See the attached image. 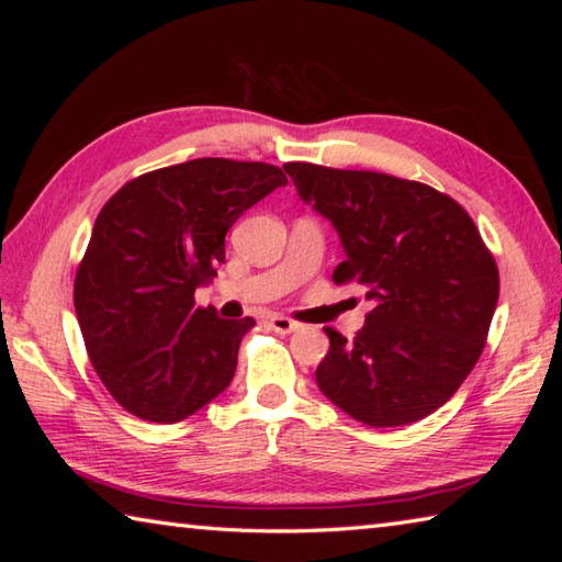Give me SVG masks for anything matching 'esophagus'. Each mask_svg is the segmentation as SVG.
Segmentation results:
<instances>
[{"label": "esophagus", "mask_w": 562, "mask_h": 562, "mask_svg": "<svg viewBox=\"0 0 562 562\" xmlns=\"http://www.w3.org/2000/svg\"><path fill=\"white\" fill-rule=\"evenodd\" d=\"M268 322H270V327L274 331H280V335H290V331H294V329L300 327L297 322H292L290 317H284V315H270Z\"/></svg>", "instance_id": "34e87169"}]
</instances>
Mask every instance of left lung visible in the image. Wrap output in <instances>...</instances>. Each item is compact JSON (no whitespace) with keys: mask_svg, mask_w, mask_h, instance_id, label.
Returning <instances> with one entry per match:
<instances>
[{"mask_svg":"<svg viewBox=\"0 0 562 562\" xmlns=\"http://www.w3.org/2000/svg\"><path fill=\"white\" fill-rule=\"evenodd\" d=\"M284 170L345 247L331 278L372 304L351 341L325 329L319 392L374 429L434 414L471 374L498 304V268L479 227L416 180L312 164Z\"/></svg>","mask_w":562,"mask_h":562,"instance_id":"8db88e82","label":"left lung"}]
</instances>
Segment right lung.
<instances>
[{"label":"right lung","mask_w":562,"mask_h":562,"mask_svg":"<svg viewBox=\"0 0 562 562\" xmlns=\"http://www.w3.org/2000/svg\"><path fill=\"white\" fill-rule=\"evenodd\" d=\"M288 186L278 166L195 158L150 170L103 205L74 282L83 345L133 416L183 422L233 382L252 317L195 307L247 207Z\"/></svg>","instance_id":"1"}]
</instances>
